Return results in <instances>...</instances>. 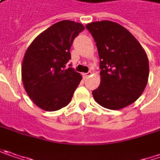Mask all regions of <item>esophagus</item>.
Listing matches in <instances>:
<instances>
[{
	"label": "esophagus",
	"mask_w": 160,
	"mask_h": 160,
	"mask_svg": "<svg viewBox=\"0 0 160 160\" xmlns=\"http://www.w3.org/2000/svg\"><path fill=\"white\" fill-rule=\"evenodd\" d=\"M91 74H92L91 71H89V72H87V73H83V77H84V78H89V76H91Z\"/></svg>",
	"instance_id": "obj_1"
}]
</instances>
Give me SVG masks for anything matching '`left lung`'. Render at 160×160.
Segmentation results:
<instances>
[{
	"label": "left lung",
	"mask_w": 160,
	"mask_h": 160,
	"mask_svg": "<svg viewBox=\"0 0 160 160\" xmlns=\"http://www.w3.org/2000/svg\"><path fill=\"white\" fill-rule=\"evenodd\" d=\"M98 49L100 84L92 91L100 106L120 109L132 104L145 89L148 60L140 43L121 25L102 21L86 25Z\"/></svg>",
	"instance_id": "8db88e82"
}]
</instances>
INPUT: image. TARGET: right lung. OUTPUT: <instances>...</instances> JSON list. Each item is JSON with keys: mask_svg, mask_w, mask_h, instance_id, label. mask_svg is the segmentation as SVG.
<instances>
[{"mask_svg": "<svg viewBox=\"0 0 160 160\" xmlns=\"http://www.w3.org/2000/svg\"><path fill=\"white\" fill-rule=\"evenodd\" d=\"M84 30L81 23L61 21L42 32L24 55L22 77L33 102L47 111H55L71 102L82 77L71 67V47ZM71 66V65H70Z\"/></svg>", "mask_w": 160, "mask_h": 160, "instance_id": "1", "label": "right lung"}]
</instances>
